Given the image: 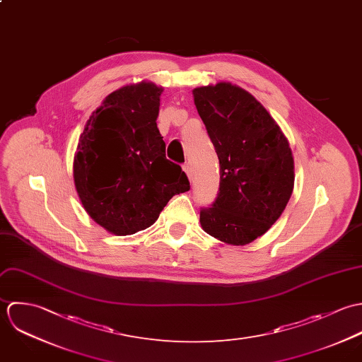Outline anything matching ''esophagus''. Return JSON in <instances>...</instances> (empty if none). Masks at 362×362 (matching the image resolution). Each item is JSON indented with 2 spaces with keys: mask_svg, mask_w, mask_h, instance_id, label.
Returning <instances> with one entry per match:
<instances>
[{
  "mask_svg": "<svg viewBox=\"0 0 362 362\" xmlns=\"http://www.w3.org/2000/svg\"><path fill=\"white\" fill-rule=\"evenodd\" d=\"M183 170L186 172V175L189 176V179L192 180V177H193V172H192V166H190V163H185L183 165Z\"/></svg>",
  "mask_w": 362,
  "mask_h": 362,
  "instance_id": "obj_1",
  "label": "esophagus"
}]
</instances>
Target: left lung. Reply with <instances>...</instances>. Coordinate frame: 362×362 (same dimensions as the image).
I'll use <instances>...</instances> for the list:
<instances>
[{
  "label": "left lung",
  "instance_id": "obj_1",
  "mask_svg": "<svg viewBox=\"0 0 362 362\" xmlns=\"http://www.w3.org/2000/svg\"><path fill=\"white\" fill-rule=\"evenodd\" d=\"M197 112L219 159V189L200 209L203 229L230 245H247L283 214L293 189L288 141L269 112L228 82L193 90Z\"/></svg>",
  "mask_w": 362,
  "mask_h": 362
}]
</instances>
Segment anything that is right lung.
<instances>
[{
	"mask_svg": "<svg viewBox=\"0 0 362 362\" xmlns=\"http://www.w3.org/2000/svg\"><path fill=\"white\" fill-rule=\"evenodd\" d=\"M160 93L151 82L112 92L78 141V196L90 218L115 235L151 226L175 194L190 190L180 165L166 159L156 127Z\"/></svg>",
	"mask_w": 362,
	"mask_h": 362,
	"instance_id": "add662e5",
	"label": "right lung"
}]
</instances>
